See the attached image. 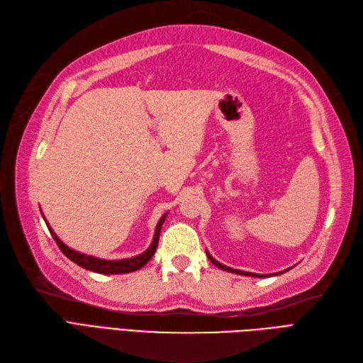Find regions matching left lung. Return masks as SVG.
Wrapping results in <instances>:
<instances>
[{"label": "left lung", "mask_w": 363, "mask_h": 363, "mask_svg": "<svg viewBox=\"0 0 363 363\" xmlns=\"http://www.w3.org/2000/svg\"><path fill=\"white\" fill-rule=\"evenodd\" d=\"M206 256H208V259L211 261L216 267H218L220 270H223V272H229V273H235V274H241V276H252V277H270V276H277V274H282V273H285V272H280V273H274V274H256V273H249V272H241V270H235V268H230V267H226V265H223V264H220L218 261H216L211 255H209L208 252H206ZM289 270V268H288Z\"/></svg>", "instance_id": "obj_1"}]
</instances>
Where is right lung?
<instances>
[{
    "instance_id": "obj_1",
    "label": "right lung",
    "mask_w": 363,
    "mask_h": 363,
    "mask_svg": "<svg viewBox=\"0 0 363 363\" xmlns=\"http://www.w3.org/2000/svg\"><path fill=\"white\" fill-rule=\"evenodd\" d=\"M166 216L164 214L157 225V229H155V235H154V241H152L150 247L143 252L142 255L138 256H133V258H128V259H118V261H107V259H99V258H95V256H90V255H84V253H79L77 250H72L71 247H67V245L58 238L54 230L50 228V225L46 223V226H48L52 238L55 240L57 245L60 247V250L67 256L69 259H71L72 262H75L77 265L86 268V270H90V272H95V273H99V274H125V273H133V272H137L142 268L143 265H146L152 256H154L155 250H157V245H158V240H160V232H161V226L162 223H164L166 220ZM45 218V217H43ZM46 221V220H45Z\"/></svg>"
}]
</instances>
